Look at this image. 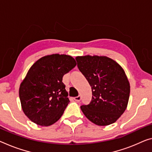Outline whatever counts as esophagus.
<instances>
[{
	"label": "esophagus",
	"instance_id": "obj_1",
	"mask_svg": "<svg viewBox=\"0 0 152 152\" xmlns=\"http://www.w3.org/2000/svg\"><path fill=\"white\" fill-rule=\"evenodd\" d=\"M81 97L80 96H76L74 98V100L77 102H79L81 100Z\"/></svg>",
	"mask_w": 152,
	"mask_h": 152
}]
</instances>
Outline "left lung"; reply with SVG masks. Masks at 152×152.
Here are the masks:
<instances>
[{"instance_id": "1", "label": "left lung", "mask_w": 152, "mask_h": 152, "mask_svg": "<svg viewBox=\"0 0 152 152\" xmlns=\"http://www.w3.org/2000/svg\"><path fill=\"white\" fill-rule=\"evenodd\" d=\"M75 59L92 92L90 103L81 105V111L98 126L115 122L126 109L130 96V83L124 69L107 56L88 55Z\"/></svg>"}]
</instances>
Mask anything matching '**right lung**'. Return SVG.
<instances>
[{"mask_svg":"<svg viewBox=\"0 0 152 152\" xmlns=\"http://www.w3.org/2000/svg\"><path fill=\"white\" fill-rule=\"evenodd\" d=\"M71 56L52 54L34 62L20 84L22 110L32 122L48 126L61 118L70 100L62 77L76 66Z\"/></svg>","mask_w":152,"mask_h":152,"instance_id":"add662e5","label":"right lung"}]
</instances>
